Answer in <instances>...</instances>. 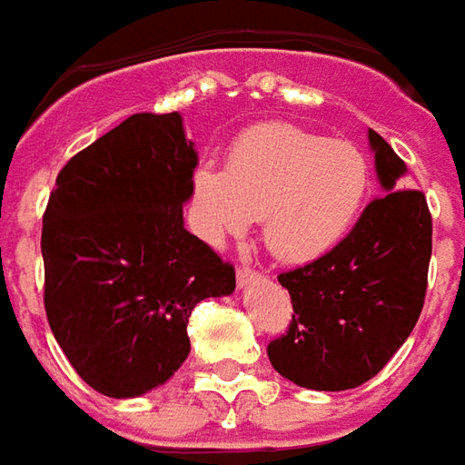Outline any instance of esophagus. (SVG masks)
Wrapping results in <instances>:
<instances>
[{
	"instance_id": "34e87169",
	"label": "esophagus",
	"mask_w": 465,
	"mask_h": 465,
	"mask_svg": "<svg viewBox=\"0 0 465 465\" xmlns=\"http://www.w3.org/2000/svg\"><path fill=\"white\" fill-rule=\"evenodd\" d=\"M262 278L258 270L252 268H240L238 270V285L240 288H245V285H250V282H258V280Z\"/></svg>"
}]
</instances>
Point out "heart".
<instances>
[{
	"instance_id": "heart-1",
	"label": "heart",
	"mask_w": 465,
	"mask_h": 465,
	"mask_svg": "<svg viewBox=\"0 0 465 465\" xmlns=\"http://www.w3.org/2000/svg\"><path fill=\"white\" fill-rule=\"evenodd\" d=\"M371 164L361 147L295 124H260L235 140L225 170L193 173L200 235L220 245L262 217L268 248L280 260L328 255L361 220L371 195Z\"/></svg>"
}]
</instances>
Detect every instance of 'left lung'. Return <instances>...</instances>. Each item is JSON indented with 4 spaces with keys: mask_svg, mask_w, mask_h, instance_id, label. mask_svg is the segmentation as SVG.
I'll list each match as a JSON object with an SVG mask.
<instances>
[{
    "mask_svg": "<svg viewBox=\"0 0 465 465\" xmlns=\"http://www.w3.org/2000/svg\"><path fill=\"white\" fill-rule=\"evenodd\" d=\"M383 195L351 235L311 265L282 272L292 322L268 345L282 378L311 391H348L371 381L418 322L430 262V213L418 190H398L406 163L368 130Z\"/></svg>",
    "mask_w": 465,
    "mask_h": 465,
    "instance_id": "8db88e82",
    "label": "left lung"
}]
</instances>
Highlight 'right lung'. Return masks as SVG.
Wrapping results in <instances>:
<instances>
[{
	"label": "right lung",
	"mask_w": 465,
	"mask_h": 465,
	"mask_svg": "<svg viewBox=\"0 0 465 465\" xmlns=\"http://www.w3.org/2000/svg\"><path fill=\"white\" fill-rule=\"evenodd\" d=\"M197 167L180 112L133 114L74 154L49 195L42 258L49 328L102 396L137 398L190 355L197 302L235 291V270L190 235Z\"/></svg>",
	"instance_id": "add662e5"
}]
</instances>
